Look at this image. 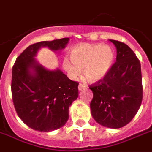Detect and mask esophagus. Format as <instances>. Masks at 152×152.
I'll return each mask as SVG.
<instances>
[{
  "label": "esophagus",
  "instance_id": "obj_1",
  "mask_svg": "<svg viewBox=\"0 0 152 152\" xmlns=\"http://www.w3.org/2000/svg\"><path fill=\"white\" fill-rule=\"evenodd\" d=\"M86 88V86H83L82 84H80L79 86H78V89H79V91H80V90H82L83 89H85Z\"/></svg>",
  "mask_w": 152,
  "mask_h": 152
}]
</instances>
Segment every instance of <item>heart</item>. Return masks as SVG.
<instances>
[{
    "label": "heart",
    "instance_id": "1",
    "mask_svg": "<svg viewBox=\"0 0 152 152\" xmlns=\"http://www.w3.org/2000/svg\"><path fill=\"white\" fill-rule=\"evenodd\" d=\"M71 60L63 59V68L72 78L83 75L89 82H98L105 77L112 68L115 52L112 47L102 44H81L71 51Z\"/></svg>",
    "mask_w": 152,
    "mask_h": 152
}]
</instances>
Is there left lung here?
<instances>
[{
  "instance_id": "8db88e82",
  "label": "left lung",
  "mask_w": 152,
  "mask_h": 152,
  "mask_svg": "<svg viewBox=\"0 0 152 152\" xmlns=\"http://www.w3.org/2000/svg\"><path fill=\"white\" fill-rule=\"evenodd\" d=\"M110 41L116 48V61L103 79L89 87L94 94L90 109L97 123L119 129L132 121L142 103L141 64L127 45Z\"/></svg>"
}]
</instances>
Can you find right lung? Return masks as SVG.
<instances>
[{
  "label": "right lung",
  "mask_w": 152,
  "mask_h": 152,
  "mask_svg": "<svg viewBox=\"0 0 152 152\" xmlns=\"http://www.w3.org/2000/svg\"><path fill=\"white\" fill-rule=\"evenodd\" d=\"M69 38L31 45L17 58L12 68L13 102L18 117L34 130L50 132L63 127L69 107L78 98V82L58 68L49 70L35 58L41 48L63 50Z\"/></svg>",
  "instance_id": "add662e5"
}]
</instances>
